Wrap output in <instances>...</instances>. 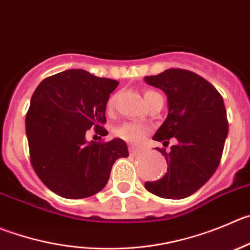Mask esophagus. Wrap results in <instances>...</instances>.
<instances>
[{
  "label": "esophagus",
  "instance_id": "obj_1",
  "mask_svg": "<svg viewBox=\"0 0 250 250\" xmlns=\"http://www.w3.org/2000/svg\"><path fill=\"white\" fill-rule=\"evenodd\" d=\"M139 153H141V150H139L138 148H134L133 146H129V154H130V155H137V154H139Z\"/></svg>",
  "mask_w": 250,
  "mask_h": 250
}]
</instances>
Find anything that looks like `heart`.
Wrapping results in <instances>:
<instances>
[{
  "mask_svg": "<svg viewBox=\"0 0 250 250\" xmlns=\"http://www.w3.org/2000/svg\"><path fill=\"white\" fill-rule=\"evenodd\" d=\"M157 93L158 92H155V91L153 90H146V92H144V100H146V102L148 101V100H150L154 95H157ZM116 99H117V96L113 95V96L108 100V102H107V107H108L109 109H111L112 107L114 106V104H116ZM146 133H148V130H146V127L134 122L123 123V125H121L120 127H117V129H116V134H117L120 138L125 139V141L129 142V143L132 144L141 143L144 139V137L146 136Z\"/></svg>",
  "mask_w": 250,
  "mask_h": 250,
  "instance_id": "heart-1",
  "label": "heart"
}]
</instances>
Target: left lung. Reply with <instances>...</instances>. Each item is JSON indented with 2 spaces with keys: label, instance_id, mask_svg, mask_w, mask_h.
<instances>
[{
  "label": "left lung",
  "instance_id": "left-lung-1",
  "mask_svg": "<svg viewBox=\"0 0 250 250\" xmlns=\"http://www.w3.org/2000/svg\"><path fill=\"white\" fill-rule=\"evenodd\" d=\"M144 81L167 97V116L153 139L178 141L169 154L158 149L167 158V171L144 186L164 199H185L202 188L220 165L228 136L225 102L213 85L188 70L167 69Z\"/></svg>",
  "mask_w": 250,
  "mask_h": 250
}]
</instances>
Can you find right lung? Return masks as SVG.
Instances as JSON below:
<instances>
[{"label":"right lung","instance_id":"obj_1","mask_svg":"<svg viewBox=\"0 0 250 250\" xmlns=\"http://www.w3.org/2000/svg\"><path fill=\"white\" fill-rule=\"evenodd\" d=\"M118 81L70 69L44 79L30 99L25 134L30 163L42 183L65 199H85L106 186L114 162L128 157L123 139L87 142L108 132L106 106Z\"/></svg>","mask_w":250,"mask_h":250}]
</instances>
